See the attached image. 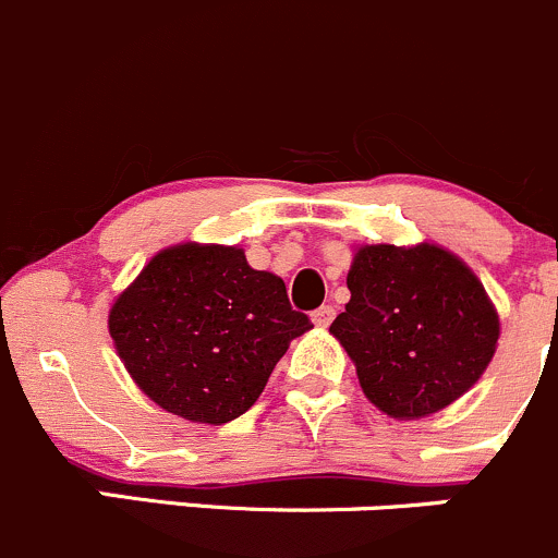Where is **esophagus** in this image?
Returning a JSON list of instances; mask_svg holds the SVG:
<instances>
[{
	"instance_id": "esophagus-1",
	"label": "esophagus",
	"mask_w": 558,
	"mask_h": 558,
	"mask_svg": "<svg viewBox=\"0 0 558 558\" xmlns=\"http://www.w3.org/2000/svg\"><path fill=\"white\" fill-rule=\"evenodd\" d=\"M311 318H313L315 326H329L331 320H335V307H331V305H320L318 311H313Z\"/></svg>"
}]
</instances>
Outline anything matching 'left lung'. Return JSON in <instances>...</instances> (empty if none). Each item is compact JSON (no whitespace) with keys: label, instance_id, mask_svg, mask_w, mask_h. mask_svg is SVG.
Masks as SVG:
<instances>
[{"label":"left lung","instance_id":"left-lung-1","mask_svg":"<svg viewBox=\"0 0 558 558\" xmlns=\"http://www.w3.org/2000/svg\"><path fill=\"white\" fill-rule=\"evenodd\" d=\"M351 302L329 326L369 402L399 421L437 413L486 373L499 315L470 267L440 245H362Z\"/></svg>","mask_w":558,"mask_h":558}]
</instances>
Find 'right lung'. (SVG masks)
Returning <instances> with one entry per match:
<instances>
[{
  "label": "right lung",
  "instance_id": "add662e5",
  "mask_svg": "<svg viewBox=\"0 0 558 558\" xmlns=\"http://www.w3.org/2000/svg\"><path fill=\"white\" fill-rule=\"evenodd\" d=\"M286 283L243 247L180 243L156 253L107 315L132 380L167 413L227 424L267 386L289 342L311 329Z\"/></svg>",
  "mask_w": 558,
  "mask_h": 558
}]
</instances>
